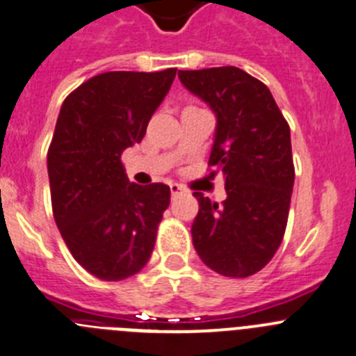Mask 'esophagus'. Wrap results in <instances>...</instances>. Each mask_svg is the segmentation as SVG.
<instances>
[{
  "mask_svg": "<svg viewBox=\"0 0 356 356\" xmlns=\"http://www.w3.org/2000/svg\"><path fill=\"white\" fill-rule=\"evenodd\" d=\"M170 191H172V197H177V195H181L182 191H184V188H182L181 184H175V182H172Z\"/></svg>",
  "mask_w": 356,
  "mask_h": 356,
  "instance_id": "34e87169",
  "label": "esophagus"
}]
</instances>
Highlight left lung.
Listing matches in <instances>:
<instances>
[{
  "label": "left lung",
  "instance_id": "left-lung-1",
  "mask_svg": "<svg viewBox=\"0 0 356 356\" xmlns=\"http://www.w3.org/2000/svg\"><path fill=\"white\" fill-rule=\"evenodd\" d=\"M179 79L216 114L209 165L227 189L221 205L193 193L200 207L193 245L218 274L248 277L272 260L286 230L295 182L290 126L267 86L237 66L179 70Z\"/></svg>",
  "mask_w": 356,
  "mask_h": 356
}]
</instances>
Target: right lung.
Returning <instances> with one entry per match:
<instances>
[{"mask_svg": "<svg viewBox=\"0 0 356 356\" xmlns=\"http://www.w3.org/2000/svg\"><path fill=\"white\" fill-rule=\"evenodd\" d=\"M175 72L99 73L59 111L47 154L52 212L73 258L103 281L145 267L170 204L167 184L129 182L121 154L144 138Z\"/></svg>", "mask_w": 356, "mask_h": 356, "instance_id": "add662e5", "label": "right lung"}]
</instances>
